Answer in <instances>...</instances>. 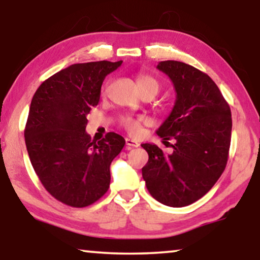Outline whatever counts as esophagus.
Returning <instances> with one entry per match:
<instances>
[{
    "instance_id": "esophagus-1",
    "label": "esophagus",
    "mask_w": 260,
    "mask_h": 260,
    "mask_svg": "<svg viewBox=\"0 0 260 260\" xmlns=\"http://www.w3.org/2000/svg\"><path fill=\"white\" fill-rule=\"evenodd\" d=\"M125 143L127 145V148H137V147H140V143H138V142H136V141L131 140V138H126Z\"/></svg>"
}]
</instances>
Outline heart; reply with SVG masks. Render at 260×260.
I'll list each match as a JSON object with an SVG mask.
<instances>
[{
    "label": "heart",
    "mask_w": 260,
    "mask_h": 260,
    "mask_svg": "<svg viewBox=\"0 0 260 260\" xmlns=\"http://www.w3.org/2000/svg\"><path fill=\"white\" fill-rule=\"evenodd\" d=\"M137 84L141 92H145L149 90H154L157 92L159 88L157 79L147 73H142L138 76ZM143 122V118H134V117L125 116L120 119V125H122V127H124L130 135H134L135 136V135H138L141 133V127Z\"/></svg>",
    "instance_id": "1"
}]
</instances>
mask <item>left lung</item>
<instances>
[{"label":"left lung","instance_id":"left-lung-1","mask_svg":"<svg viewBox=\"0 0 260 260\" xmlns=\"http://www.w3.org/2000/svg\"><path fill=\"white\" fill-rule=\"evenodd\" d=\"M157 69L172 79L176 102L158 130L173 154L142 144L149 155L142 175L151 197L170 207H183L204 197L226 168L232 117L211 77L181 61H161Z\"/></svg>","mask_w":260,"mask_h":260}]
</instances>
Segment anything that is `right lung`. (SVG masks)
<instances>
[{
    "label": "right lung",
    "mask_w": 260,
    "mask_h": 260,
    "mask_svg": "<svg viewBox=\"0 0 260 260\" xmlns=\"http://www.w3.org/2000/svg\"><path fill=\"white\" fill-rule=\"evenodd\" d=\"M123 61L74 63L42 83L31 99L24 141L31 166L46 190L71 207H86L110 187V165L125 140L86 134V116L97 106L105 77Z\"/></svg>",
    "instance_id": "right-lung-1"
}]
</instances>
